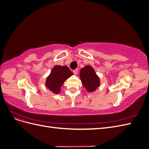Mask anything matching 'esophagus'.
I'll use <instances>...</instances> for the list:
<instances>
[{"instance_id": "1", "label": "esophagus", "mask_w": 149, "mask_h": 149, "mask_svg": "<svg viewBox=\"0 0 149 149\" xmlns=\"http://www.w3.org/2000/svg\"><path fill=\"white\" fill-rule=\"evenodd\" d=\"M78 69H75L73 70V73L74 74H78Z\"/></svg>"}]
</instances>
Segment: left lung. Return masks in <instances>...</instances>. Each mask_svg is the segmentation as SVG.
Returning a JSON list of instances; mask_svg holds the SVG:
<instances>
[{
  "mask_svg": "<svg viewBox=\"0 0 149 149\" xmlns=\"http://www.w3.org/2000/svg\"><path fill=\"white\" fill-rule=\"evenodd\" d=\"M79 77L82 84L89 93L95 91L100 86V79L91 66L86 65L79 72Z\"/></svg>",
  "mask_w": 149,
  "mask_h": 149,
  "instance_id": "obj_1",
  "label": "left lung"
}]
</instances>
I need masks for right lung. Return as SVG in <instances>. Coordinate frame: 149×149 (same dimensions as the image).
I'll return each instance as SVG.
<instances>
[{"instance_id":"add662e5","label":"right lung","mask_w":149,"mask_h":149,"mask_svg":"<svg viewBox=\"0 0 149 149\" xmlns=\"http://www.w3.org/2000/svg\"><path fill=\"white\" fill-rule=\"evenodd\" d=\"M73 74L66 66L55 65L47 78L45 86L53 93L58 94L65 81Z\"/></svg>"}]
</instances>
